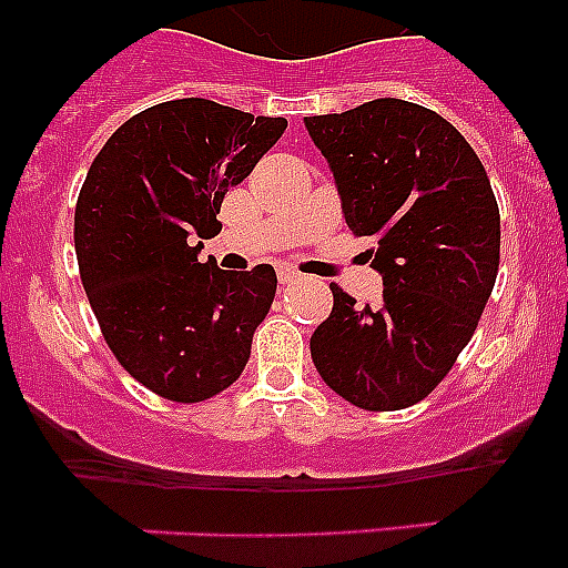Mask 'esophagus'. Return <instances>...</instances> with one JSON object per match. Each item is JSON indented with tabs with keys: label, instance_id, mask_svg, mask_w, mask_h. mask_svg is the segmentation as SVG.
Listing matches in <instances>:
<instances>
[{
	"label": "esophagus",
	"instance_id": "esophagus-1",
	"mask_svg": "<svg viewBox=\"0 0 568 568\" xmlns=\"http://www.w3.org/2000/svg\"><path fill=\"white\" fill-rule=\"evenodd\" d=\"M295 278H298V270L278 267V281H281V284H290V281H295Z\"/></svg>",
	"mask_w": 568,
	"mask_h": 568
}]
</instances>
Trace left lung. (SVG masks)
Wrapping results in <instances>:
<instances>
[{"mask_svg":"<svg viewBox=\"0 0 568 568\" xmlns=\"http://www.w3.org/2000/svg\"><path fill=\"white\" fill-rule=\"evenodd\" d=\"M355 235H373L378 307L333 284V313L310 338L324 384L369 413L404 409L444 381L469 344L500 264L489 175L435 110L373 99L307 115Z\"/></svg>","mask_w":568,"mask_h":568,"instance_id":"left-lung-1","label":"left lung"}]
</instances>
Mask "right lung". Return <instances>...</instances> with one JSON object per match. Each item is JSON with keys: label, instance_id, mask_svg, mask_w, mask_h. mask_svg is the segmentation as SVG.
Segmentation results:
<instances>
[{"label": "right lung", "instance_id": "right-lung-1", "mask_svg": "<svg viewBox=\"0 0 568 568\" xmlns=\"http://www.w3.org/2000/svg\"><path fill=\"white\" fill-rule=\"evenodd\" d=\"M287 130L210 99L135 113L108 139L77 202L73 241L90 307L115 361L150 393L199 404L247 366L275 298V270L215 267L202 241L230 187Z\"/></svg>", "mask_w": 568, "mask_h": 568}]
</instances>
